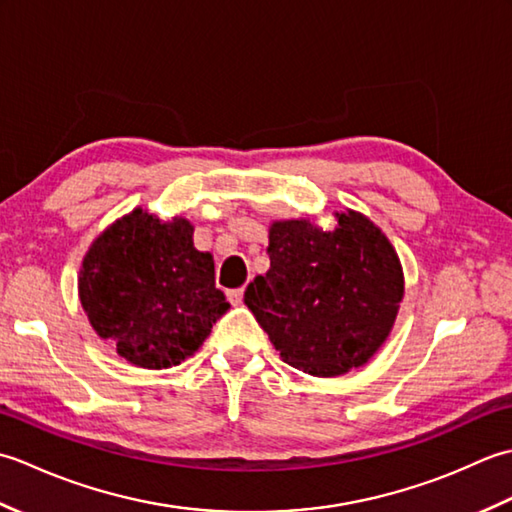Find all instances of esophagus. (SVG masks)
I'll list each match as a JSON object with an SVG mask.
<instances>
[{"instance_id": "34e87169", "label": "esophagus", "mask_w": 512, "mask_h": 512, "mask_svg": "<svg viewBox=\"0 0 512 512\" xmlns=\"http://www.w3.org/2000/svg\"><path fill=\"white\" fill-rule=\"evenodd\" d=\"M226 297H228V301L233 303V306H239V303L244 301V288H237V290H228L226 292Z\"/></svg>"}]
</instances>
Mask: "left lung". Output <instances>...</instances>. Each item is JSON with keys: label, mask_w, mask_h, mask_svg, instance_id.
Instances as JSON below:
<instances>
[{"label": "left lung", "mask_w": 512, "mask_h": 512, "mask_svg": "<svg viewBox=\"0 0 512 512\" xmlns=\"http://www.w3.org/2000/svg\"><path fill=\"white\" fill-rule=\"evenodd\" d=\"M323 231L310 217L268 228L270 268L244 303L279 356L310 376L363 367L394 328L405 275L396 248L367 215L334 211Z\"/></svg>", "instance_id": "8db88e82"}]
</instances>
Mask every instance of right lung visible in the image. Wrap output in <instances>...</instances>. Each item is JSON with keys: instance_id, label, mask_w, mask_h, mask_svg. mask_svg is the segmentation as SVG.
Masks as SVG:
<instances>
[{"instance_id": "right-lung-1", "label": "right lung", "mask_w": 512, "mask_h": 512, "mask_svg": "<svg viewBox=\"0 0 512 512\" xmlns=\"http://www.w3.org/2000/svg\"><path fill=\"white\" fill-rule=\"evenodd\" d=\"M79 299L94 332L143 369L193 356L231 308L215 288L211 253L193 246V224L136 206L94 239L79 270Z\"/></svg>"}]
</instances>
